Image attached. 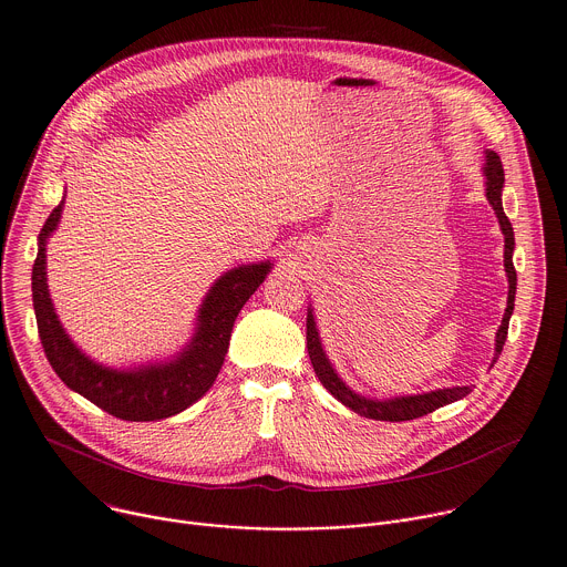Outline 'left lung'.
I'll return each instance as SVG.
<instances>
[{
	"mask_svg": "<svg viewBox=\"0 0 567 567\" xmlns=\"http://www.w3.org/2000/svg\"><path fill=\"white\" fill-rule=\"evenodd\" d=\"M483 175H485V198L492 205L503 238H505V251H503V265H505V276H507V307L501 320V327L496 331V347H494V358L492 364L498 360L505 338H507V324L514 311V296H516V269L512 262V254H514V229L512 223L507 220L505 212H503V184H505V173H503V164L501 157L494 151H485V162H483ZM307 349H309V358L313 364V371L318 375V381L322 383V388L336 399L340 401L344 408L353 410L355 414L364 416V419H373V421H412L425 414H432L434 410L450 405L454 401L465 399L472 388H443V390H434L427 394H414V396H392V399H369L362 394H355L342 379L338 375V371L333 369L331 360L327 358V351L322 349V340L316 327V318H313V309L309 305L307 309Z\"/></svg>",
	"mask_w": 567,
	"mask_h": 567,
	"instance_id": "obj_1",
	"label": "left lung"
}]
</instances>
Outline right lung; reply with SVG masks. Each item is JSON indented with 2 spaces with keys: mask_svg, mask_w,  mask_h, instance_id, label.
<instances>
[{
  "mask_svg": "<svg viewBox=\"0 0 567 567\" xmlns=\"http://www.w3.org/2000/svg\"><path fill=\"white\" fill-rule=\"evenodd\" d=\"M64 198L51 212L38 236V258L33 265V307L44 353L62 383L122 421H159L175 416L203 399L218 379L225 362L234 322L265 282L274 262H249L225 271L207 291L194 336L166 360L109 367L86 355L62 327L47 282V245L62 220Z\"/></svg>",
  "mask_w": 567,
  "mask_h": 567,
  "instance_id": "add662e5",
  "label": "right lung"
}]
</instances>
